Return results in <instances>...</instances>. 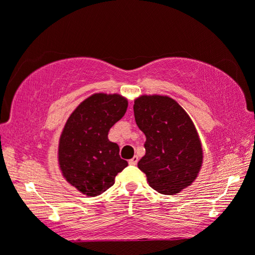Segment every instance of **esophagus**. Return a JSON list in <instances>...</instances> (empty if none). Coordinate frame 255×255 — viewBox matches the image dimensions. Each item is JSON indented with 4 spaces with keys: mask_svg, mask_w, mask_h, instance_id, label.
Masks as SVG:
<instances>
[{
    "mask_svg": "<svg viewBox=\"0 0 255 255\" xmlns=\"http://www.w3.org/2000/svg\"><path fill=\"white\" fill-rule=\"evenodd\" d=\"M137 162H138V156H135V155L132 159L128 160V163H130V165H132V166L137 165Z\"/></svg>",
    "mask_w": 255,
    "mask_h": 255,
    "instance_id": "obj_1",
    "label": "esophagus"
}]
</instances>
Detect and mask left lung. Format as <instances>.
Returning <instances> with one entry per match:
<instances>
[{
  "instance_id": "8db88e82",
  "label": "left lung",
  "mask_w": 255,
  "mask_h": 255,
  "mask_svg": "<svg viewBox=\"0 0 255 255\" xmlns=\"http://www.w3.org/2000/svg\"><path fill=\"white\" fill-rule=\"evenodd\" d=\"M133 111L135 123L146 135V153L139 160V169L158 193H180L196 179L203 160L193 121L168 96L138 97Z\"/></svg>"
}]
</instances>
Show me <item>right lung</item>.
<instances>
[{
  "mask_svg": "<svg viewBox=\"0 0 255 255\" xmlns=\"http://www.w3.org/2000/svg\"><path fill=\"white\" fill-rule=\"evenodd\" d=\"M127 109L128 101L121 95L94 94L66 122L59 140V165L65 179L87 196L109 189L128 166L120 156V146L108 139Z\"/></svg>",
  "mask_w": 255,
  "mask_h": 255,
  "instance_id": "obj_1",
  "label": "right lung"
}]
</instances>
